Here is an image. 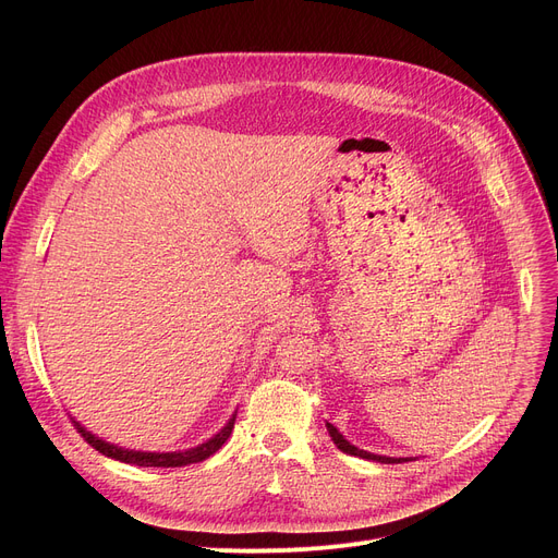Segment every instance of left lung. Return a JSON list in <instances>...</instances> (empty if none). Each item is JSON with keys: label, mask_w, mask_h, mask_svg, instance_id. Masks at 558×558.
Wrapping results in <instances>:
<instances>
[{"label": "left lung", "mask_w": 558, "mask_h": 558, "mask_svg": "<svg viewBox=\"0 0 558 558\" xmlns=\"http://www.w3.org/2000/svg\"><path fill=\"white\" fill-rule=\"evenodd\" d=\"M326 427H328V432H330V436H332V441H335V446L341 450V452H345V454H353V457H362V459H371V461H379V463H400V461H409V459H396V457H383V454H373V452H366V450H360V448H355L353 444H348L345 438H343V434L335 427V425H330V423H326Z\"/></svg>", "instance_id": "1"}]
</instances>
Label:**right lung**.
Instances as JSON below:
<instances>
[{
	"label": "right lung",
	"mask_w": 558,
	"mask_h": 558,
	"mask_svg": "<svg viewBox=\"0 0 558 558\" xmlns=\"http://www.w3.org/2000/svg\"><path fill=\"white\" fill-rule=\"evenodd\" d=\"M234 416H238V414H232V418H230L213 438H208V441L196 446V448L183 450V452H140V450H126V448H120V446L104 441V438L95 436L93 432H87V429H85L81 423H76L74 418H72V423H74L76 432L85 438L87 444H90L95 450H99L101 454H106V457H110V459L124 461V463H133V465H144V468H179V465L198 463V461H203V459H208L210 454H215V452L228 441V436H230V432H232V427H234Z\"/></svg>",
	"instance_id": "right-lung-1"
}]
</instances>
